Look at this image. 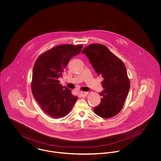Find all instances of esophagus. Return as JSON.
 Here are the masks:
<instances>
[{
    "instance_id": "esophagus-1",
    "label": "esophagus",
    "mask_w": 161,
    "mask_h": 161,
    "mask_svg": "<svg viewBox=\"0 0 161 161\" xmlns=\"http://www.w3.org/2000/svg\"><path fill=\"white\" fill-rule=\"evenodd\" d=\"M87 95H88V92H81L79 93V95H80V97H86Z\"/></svg>"
}]
</instances>
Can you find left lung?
I'll return each instance as SVG.
<instances>
[{"label":"left lung","mask_w":161,"mask_h":161,"mask_svg":"<svg viewBox=\"0 0 161 161\" xmlns=\"http://www.w3.org/2000/svg\"><path fill=\"white\" fill-rule=\"evenodd\" d=\"M85 54L97 74L103 78L100 92L101 103L95 107V114L103 118H110L118 114L123 108L130 89V80L123 61L106 46L92 44L81 52Z\"/></svg>","instance_id":"1"}]
</instances>
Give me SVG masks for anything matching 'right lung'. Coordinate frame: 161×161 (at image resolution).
Returning a JSON list of instances; mask_svg holds the SVG:
<instances>
[{
  "label": "right lung",
  "mask_w": 161,
  "mask_h": 161,
  "mask_svg": "<svg viewBox=\"0 0 161 161\" xmlns=\"http://www.w3.org/2000/svg\"><path fill=\"white\" fill-rule=\"evenodd\" d=\"M83 45H62L41 54L35 62L31 81L33 96L47 115L60 118L68 115L78 97L60 84L70 58L81 51Z\"/></svg>",
  "instance_id": "right-lung-1"
}]
</instances>
